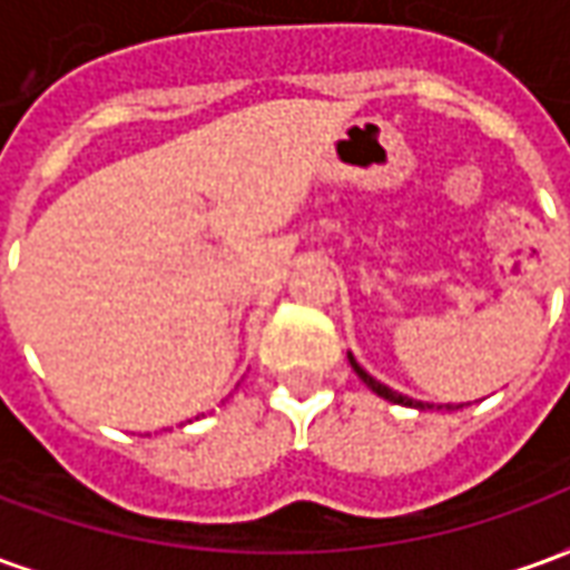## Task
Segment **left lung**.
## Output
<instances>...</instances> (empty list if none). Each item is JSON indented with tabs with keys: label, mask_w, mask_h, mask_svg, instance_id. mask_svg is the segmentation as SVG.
I'll list each match as a JSON object with an SVG mask.
<instances>
[{
	"label": "left lung",
	"mask_w": 570,
	"mask_h": 570,
	"mask_svg": "<svg viewBox=\"0 0 570 570\" xmlns=\"http://www.w3.org/2000/svg\"><path fill=\"white\" fill-rule=\"evenodd\" d=\"M347 360H351V370H354V372H357V375H360V382L366 384L370 391H375V394H379V396H384L387 403H396V406H409V409H433V406H430V403H421V400H412V396L396 394V391H391L387 384L375 382V379H372L370 372L363 370V366H360L357 360H354V354H347ZM440 409H442V406H440ZM445 409H461V406H445Z\"/></svg>",
	"instance_id": "obj_1"
}]
</instances>
